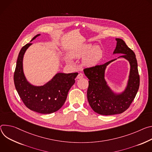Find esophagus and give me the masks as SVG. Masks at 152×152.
Segmentation results:
<instances>
[{
  "label": "esophagus",
  "instance_id": "1",
  "mask_svg": "<svg viewBox=\"0 0 152 152\" xmlns=\"http://www.w3.org/2000/svg\"><path fill=\"white\" fill-rule=\"evenodd\" d=\"M83 78V74L82 73H79L77 77V78L78 79H80V78Z\"/></svg>",
  "mask_w": 152,
  "mask_h": 152
}]
</instances>
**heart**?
Instances as JSON below:
<instances>
[{
  "instance_id": "b5f03b06",
  "label": "heart",
  "mask_w": 152,
  "mask_h": 152,
  "mask_svg": "<svg viewBox=\"0 0 152 152\" xmlns=\"http://www.w3.org/2000/svg\"><path fill=\"white\" fill-rule=\"evenodd\" d=\"M83 64L91 67L96 65L103 57V51L98 46L94 48L91 44H85L81 46L73 54L74 58H83Z\"/></svg>"
}]
</instances>
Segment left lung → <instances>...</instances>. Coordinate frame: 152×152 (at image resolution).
I'll return each instance as SVG.
<instances>
[{"label":"left lung","mask_w":152,"mask_h":152,"mask_svg":"<svg viewBox=\"0 0 152 152\" xmlns=\"http://www.w3.org/2000/svg\"><path fill=\"white\" fill-rule=\"evenodd\" d=\"M117 42L113 53H119L129 61L130 72L127 87L126 91L119 95H115L107 85L104 80V71L112 60L103 64L96 65L83 69L89 81L87 91L88 102L96 113L103 115L119 114L126 111L136 96L140 87V75L135 54L129 48L124 41L116 39Z\"/></svg>","instance_id":"left-lung-1"}]
</instances>
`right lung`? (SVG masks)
<instances>
[{"mask_svg":"<svg viewBox=\"0 0 152 152\" xmlns=\"http://www.w3.org/2000/svg\"><path fill=\"white\" fill-rule=\"evenodd\" d=\"M39 36L36 35L31 41ZM31 44L29 43L23 46L19 54L14 74V85L23 103L28 109L40 113H51L59 110L64 104L78 73H58L43 86L30 85L23 72V57Z\"/></svg>","mask_w":152,"mask_h":152,"instance_id":"1","label":"right lung"}]
</instances>
